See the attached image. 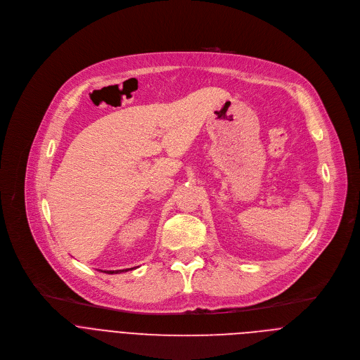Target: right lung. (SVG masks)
Listing matches in <instances>:
<instances>
[{
  "label": "right lung",
  "mask_w": 360,
  "mask_h": 360,
  "mask_svg": "<svg viewBox=\"0 0 360 360\" xmlns=\"http://www.w3.org/2000/svg\"><path fill=\"white\" fill-rule=\"evenodd\" d=\"M131 269H134V268H131ZM127 271H129V269H120V271H101V272H105V274H121V272H127Z\"/></svg>",
  "instance_id": "1"
}]
</instances>
